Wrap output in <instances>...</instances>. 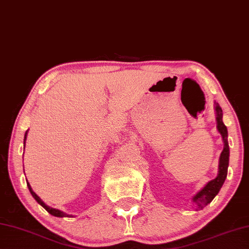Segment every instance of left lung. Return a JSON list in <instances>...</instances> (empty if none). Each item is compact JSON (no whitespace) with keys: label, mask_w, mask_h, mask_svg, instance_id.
Instances as JSON below:
<instances>
[{"label":"left lung","mask_w":249,"mask_h":249,"mask_svg":"<svg viewBox=\"0 0 249 249\" xmlns=\"http://www.w3.org/2000/svg\"><path fill=\"white\" fill-rule=\"evenodd\" d=\"M215 112H216V122H217V131L222 135V139L224 142V148L223 152L220 153L219 156V163H218V174L214 179L208 181L205 186L197 192L196 194L193 196L192 202L194 204L195 210L199 211L210 204L215 196L218 194L220 188H222L225 179L227 177V169H228V163H230V145H228V133L227 127L223 123V110L218 103L215 102Z\"/></svg>","instance_id":"obj_1"}]
</instances>
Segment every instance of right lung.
Wrapping results in <instances>:
<instances>
[{
	"label": "right lung",
	"instance_id": "obj_1",
	"mask_svg": "<svg viewBox=\"0 0 249 249\" xmlns=\"http://www.w3.org/2000/svg\"><path fill=\"white\" fill-rule=\"evenodd\" d=\"M27 132H29V131H26V132H25V135H24V148H25V141H26ZM26 183H27V187H29L31 194H32V196L34 197V199L36 200V202H37L39 205H41L42 207H44L45 210H46L47 212H49L51 215H53V216H55V217H73V215H69V214H66V213L62 212V211H60V210H56V208H53V207L47 206V205H46L44 202H43V200H42L41 198H39V197L33 192V189H32V187H31V185H30L29 181H27V179H26Z\"/></svg>",
	"mask_w": 249,
	"mask_h": 249
}]
</instances>
